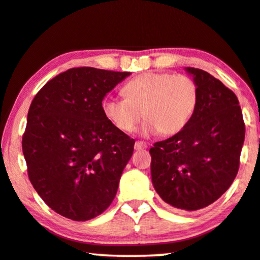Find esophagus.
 <instances>
[{"label":"esophagus","mask_w":260,"mask_h":260,"mask_svg":"<svg viewBox=\"0 0 260 260\" xmlns=\"http://www.w3.org/2000/svg\"><path fill=\"white\" fill-rule=\"evenodd\" d=\"M134 148H136L137 151H141V150H145V148H147V145L144 143V141H136V144H134Z\"/></svg>","instance_id":"34e87169"}]
</instances>
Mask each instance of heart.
Instances as JSON below:
<instances>
[{
	"label": "heart",
	"instance_id": "heart-1",
	"mask_svg": "<svg viewBox=\"0 0 260 260\" xmlns=\"http://www.w3.org/2000/svg\"><path fill=\"white\" fill-rule=\"evenodd\" d=\"M124 99L106 96L101 110L121 132L129 133L141 117L143 136L160 133L165 137L181 133L191 121L200 100L197 83L185 75L145 72L122 88Z\"/></svg>",
	"mask_w": 260,
	"mask_h": 260
}]
</instances>
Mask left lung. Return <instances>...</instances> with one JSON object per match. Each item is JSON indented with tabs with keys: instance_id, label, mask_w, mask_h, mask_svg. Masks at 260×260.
Here are the masks:
<instances>
[{
	"instance_id": "8db88e82",
	"label": "left lung",
	"mask_w": 260,
	"mask_h": 260,
	"mask_svg": "<svg viewBox=\"0 0 260 260\" xmlns=\"http://www.w3.org/2000/svg\"><path fill=\"white\" fill-rule=\"evenodd\" d=\"M185 71L199 85V106L181 133L150 148L151 177L164 202L193 212L215 202L233 183L245 123L232 90L200 69Z\"/></svg>"
}]
</instances>
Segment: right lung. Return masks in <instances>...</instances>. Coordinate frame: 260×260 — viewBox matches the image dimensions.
<instances>
[{"mask_svg":"<svg viewBox=\"0 0 260 260\" xmlns=\"http://www.w3.org/2000/svg\"><path fill=\"white\" fill-rule=\"evenodd\" d=\"M129 75L70 69L48 81L30 103L22 137L28 177L61 216L94 219L116 195L136 141L106 119L101 102Z\"/></svg>","mask_w":260,"mask_h":260,"instance_id":"obj_1","label":"right lung"}]
</instances>
